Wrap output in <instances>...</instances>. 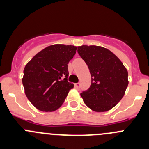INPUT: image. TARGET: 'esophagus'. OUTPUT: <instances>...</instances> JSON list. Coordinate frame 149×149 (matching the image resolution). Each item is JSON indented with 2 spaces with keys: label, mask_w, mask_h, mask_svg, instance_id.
<instances>
[{
  "label": "esophagus",
  "mask_w": 149,
  "mask_h": 149,
  "mask_svg": "<svg viewBox=\"0 0 149 149\" xmlns=\"http://www.w3.org/2000/svg\"><path fill=\"white\" fill-rule=\"evenodd\" d=\"M80 86H81L80 83L74 84V86H75V88H80Z\"/></svg>",
  "instance_id": "34e87169"
}]
</instances>
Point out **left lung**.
<instances>
[{
  "label": "left lung",
  "instance_id": "1",
  "mask_svg": "<svg viewBox=\"0 0 149 149\" xmlns=\"http://www.w3.org/2000/svg\"><path fill=\"white\" fill-rule=\"evenodd\" d=\"M91 76L89 88L81 93L84 102L95 112H106L124 96L128 85V73L120 60L110 50L100 46L78 47Z\"/></svg>",
  "mask_w": 149,
  "mask_h": 149
}]
</instances>
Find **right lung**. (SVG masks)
I'll return each instance as SVG.
<instances>
[{"mask_svg": "<svg viewBox=\"0 0 149 149\" xmlns=\"http://www.w3.org/2000/svg\"><path fill=\"white\" fill-rule=\"evenodd\" d=\"M77 47L53 45L34 55L26 64L22 79L30 102L43 112H53L65 101L73 84L68 81V64Z\"/></svg>", "mask_w": 149, "mask_h": 149, "instance_id": "right-lung-1", "label": "right lung"}]
</instances>
